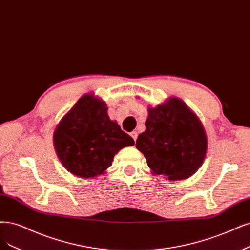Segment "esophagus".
Masks as SVG:
<instances>
[{
  "instance_id": "1",
  "label": "esophagus",
  "mask_w": 250,
  "mask_h": 250,
  "mask_svg": "<svg viewBox=\"0 0 250 250\" xmlns=\"http://www.w3.org/2000/svg\"><path fill=\"white\" fill-rule=\"evenodd\" d=\"M130 135H131V137H132V139H133L134 142H135L136 139H137V132H136V131H132V132L130 133Z\"/></svg>"
}]
</instances>
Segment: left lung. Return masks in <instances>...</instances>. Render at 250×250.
<instances>
[{
	"mask_svg": "<svg viewBox=\"0 0 250 250\" xmlns=\"http://www.w3.org/2000/svg\"><path fill=\"white\" fill-rule=\"evenodd\" d=\"M145 125L135 146L155 174L175 181L189 178L199 169L207 151V136L182 100L173 97L149 108Z\"/></svg>",
	"mask_w": 250,
	"mask_h": 250,
	"instance_id": "obj_1",
	"label": "left lung"
}]
</instances>
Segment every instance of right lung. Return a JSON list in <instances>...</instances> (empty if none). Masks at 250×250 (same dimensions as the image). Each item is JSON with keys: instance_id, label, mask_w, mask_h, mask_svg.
<instances>
[{"instance_id": "1", "label": "right lung", "mask_w": 250, "mask_h": 250, "mask_svg": "<svg viewBox=\"0 0 250 250\" xmlns=\"http://www.w3.org/2000/svg\"><path fill=\"white\" fill-rule=\"evenodd\" d=\"M104 102L87 94L60 124L54 143L63 166L75 176L93 178L111 166L115 155L133 146L131 136L110 121Z\"/></svg>"}]
</instances>
